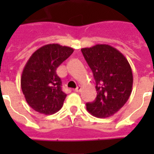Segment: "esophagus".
I'll return each mask as SVG.
<instances>
[{"mask_svg":"<svg viewBox=\"0 0 154 154\" xmlns=\"http://www.w3.org/2000/svg\"><path fill=\"white\" fill-rule=\"evenodd\" d=\"M81 89H82V87H81L80 85H79V86H77V88H75V89H74V91H76V92H78V91H80Z\"/></svg>","mask_w":154,"mask_h":154,"instance_id":"esophagus-1","label":"esophagus"}]
</instances>
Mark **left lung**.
I'll return each instance as SVG.
<instances>
[{
    "mask_svg": "<svg viewBox=\"0 0 154 154\" xmlns=\"http://www.w3.org/2000/svg\"><path fill=\"white\" fill-rule=\"evenodd\" d=\"M81 50L97 84V98L87 103V111L98 118L112 116L124 106L132 92L133 73L129 62L108 44H96Z\"/></svg>",
    "mask_w": 154,
    "mask_h": 154,
    "instance_id": "8db88e82",
    "label": "left lung"
}]
</instances>
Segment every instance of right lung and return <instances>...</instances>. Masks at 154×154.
Masks as SVG:
<instances>
[{
    "mask_svg": "<svg viewBox=\"0 0 154 154\" xmlns=\"http://www.w3.org/2000/svg\"><path fill=\"white\" fill-rule=\"evenodd\" d=\"M73 48L57 44L44 45L29 58L23 69L20 85L26 102L35 111L53 115L60 110L67 95L56 72Z\"/></svg>",
    "mask_w": 154,
    "mask_h": 154,
    "instance_id": "1",
    "label": "right lung"
}]
</instances>
